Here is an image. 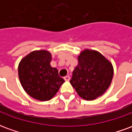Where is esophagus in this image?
I'll return each instance as SVG.
<instances>
[{
	"label": "esophagus",
	"mask_w": 132,
	"mask_h": 132,
	"mask_svg": "<svg viewBox=\"0 0 132 132\" xmlns=\"http://www.w3.org/2000/svg\"><path fill=\"white\" fill-rule=\"evenodd\" d=\"M70 78H70V76H65V77H64V80H66V81H69V80H70Z\"/></svg>",
	"instance_id": "esophagus-1"
}]
</instances>
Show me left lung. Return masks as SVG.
Returning <instances> with one entry per match:
<instances>
[{"label": "left lung", "mask_w": 132, "mask_h": 132, "mask_svg": "<svg viewBox=\"0 0 132 132\" xmlns=\"http://www.w3.org/2000/svg\"><path fill=\"white\" fill-rule=\"evenodd\" d=\"M78 65L70 80L79 96L93 100L102 95L113 77V67L101 54L85 50L78 57Z\"/></svg>", "instance_id": "1"}]
</instances>
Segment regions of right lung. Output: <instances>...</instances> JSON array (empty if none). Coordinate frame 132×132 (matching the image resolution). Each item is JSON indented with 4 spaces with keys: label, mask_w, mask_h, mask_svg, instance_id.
<instances>
[{
    "label": "right lung",
    "mask_w": 132,
    "mask_h": 132,
    "mask_svg": "<svg viewBox=\"0 0 132 132\" xmlns=\"http://www.w3.org/2000/svg\"><path fill=\"white\" fill-rule=\"evenodd\" d=\"M52 54L47 51L31 52L22 59L18 76L22 88L31 97L40 101L52 99L65 80L50 65Z\"/></svg>",
    "instance_id": "add662e5"
}]
</instances>
